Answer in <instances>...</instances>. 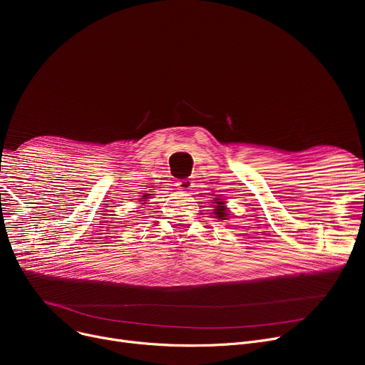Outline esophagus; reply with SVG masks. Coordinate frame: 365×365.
<instances>
[{
  "label": "esophagus",
  "instance_id": "1",
  "mask_svg": "<svg viewBox=\"0 0 365 365\" xmlns=\"http://www.w3.org/2000/svg\"><path fill=\"white\" fill-rule=\"evenodd\" d=\"M178 185H179L180 190H185V192H187L189 189H192V187H194V180H190V179H183V180H180Z\"/></svg>",
  "mask_w": 365,
  "mask_h": 365
}]
</instances>
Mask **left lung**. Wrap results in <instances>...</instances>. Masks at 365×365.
Instances as JSON below:
<instances>
[{
	"label": "left lung",
	"mask_w": 365,
	"mask_h": 365,
	"mask_svg": "<svg viewBox=\"0 0 365 365\" xmlns=\"http://www.w3.org/2000/svg\"><path fill=\"white\" fill-rule=\"evenodd\" d=\"M213 208H215L213 212H215V215H216L217 219L226 220L229 208L226 207V201H225V200H222V198H215V205H213Z\"/></svg>",
	"instance_id": "obj_1"
}]
</instances>
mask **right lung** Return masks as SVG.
Returning a JSON list of instances; mask_svg holds the SVG:
<instances>
[{"instance_id": "1", "label": "right lung", "mask_w": 365, "mask_h": 365, "mask_svg": "<svg viewBox=\"0 0 365 365\" xmlns=\"http://www.w3.org/2000/svg\"><path fill=\"white\" fill-rule=\"evenodd\" d=\"M150 195H152V194H146V195H143V197H145V198H143V200H142V204H145V202H143V201H146V198H149V197H150Z\"/></svg>"}]
</instances>
